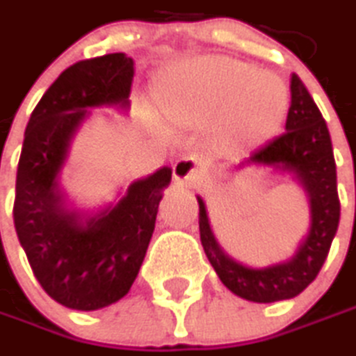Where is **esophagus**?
<instances>
[{"label":"esophagus","instance_id":"34e87169","mask_svg":"<svg viewBox=\"0 0 356 356\" xmlns=\"http://www.w3.org/2000/svg\"><path fill=\"white\" fill-rule=\"evenodd\" d=\"M174 180L178 184H194L198 180V164L192 158H182L174 164Z\"/></svg>","mask_w":356,"mask_h":356}]
</instances>
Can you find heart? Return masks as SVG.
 <instances>
[{"label": "heart", "instance_id": "obj_1", "mask_svg": "<svg viewBox=\"0 0 356 356\" xmlns=\"http://www.w3.org/2000/svg\"><path fill=\"white\" fill-rule=\"evenodd\" d=\"M158 90L176 125L222 123L225 138L243 145L271 140L288 113V89L275 74L227 56L176 64L160 74Z\"/></svg>", "mask_w": 356, "mask_h": 356}]
</instances>
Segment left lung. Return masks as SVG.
<instances>
[{"label":"left lung","instance_id":"1","mask_svg":"<svg viewBox=\"0 0 356 356\" xmlns=\"http://www.w3.org/2000/svg\"><path fill=\"white\" fill-rule=\"evenodd\" d=\"M292 103L286 119V134L253 152L245 165H264L290 172L306 191L310 202V231L290 259L267 267H249L229 257L216 243L207 207L198 198V227L204 253L220 282L249 302L269 304L290 300L304 292L322 269L341 220L337 191V164L326 121L298 74L290 79Z\"/></svg>","mask_w":356,"mask_h":356}]
</instances>
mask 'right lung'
I'll return each mask as SVG.
<instances>
[{
	"label": "right lung",
	"instance_id": "obj_1",
	"mask_svg": "<svg viewBox=\"0 0 356 356\" xmlns=\"http://www.w3.org/2000/svg\"><path fill=\"white\" fill-rule=\"evenodd\" d=\"M134 58L123 52L72 64L30 115L15 176L13 225L30 267L52 300L99 310L129 292L152 239L172 168L129 184L97 213L68 209L58 174L95 107H129Z\"/></svg>",
	"mask_w": 356,
	"mask_h": 356
}]
</instances>
